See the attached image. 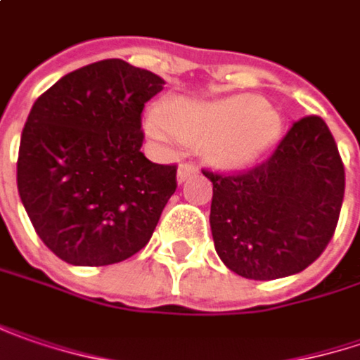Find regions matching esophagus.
<instances>
[{"instance_id": "1", "label": "esophagus", "mask_w": 360, "mask_h": 360, "mask_svg": "<svg viewBox=\"0 0 360 360\" xmlns=\"http://www.w3.org/2000/svg\"><path fill=\"white\" fill-rule=\"evenodd\" d=\"M192 174H196V168H194L192 164H182V166L178 168V182L182 184L188 176H192Z\"/></svg>"}]
</instances>
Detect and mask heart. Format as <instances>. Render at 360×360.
Instances as JSON below:
<instances>
[{"instance_id":"obj_1","label":"heart","mask_w":360,"mask_h":360,"mask_svg":"<svg viewBox=\"0 0 360 360\" xmlns=\"http://www.w3.org/2000/svg\"><path fill=\"white\" fill-rule=\"evenodd\" d=\"M148 134L160 141L202 146L221 168L251 166L281 134V117L261 97L233 95L205 103H180L170 111L155 107L146 121Z\"/></svg>"}]
</instances>
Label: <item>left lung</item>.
I'll list each match as a JSON object with an SVG mask.
<instances>
[{
  "instance_id": "8db88e82",
  "label": "left lung",
  "mask_w": 360,
  "mask_h": 360,
  "mask_svg": "<svg viewBox=\"0 0 360 360\" xmlns=\"http://www.w3.org/2000/svg\"><path fill=\"white\" fill-rule=\"evenodd\" d=\"M202 174L212 182L214 249L237 276L267 281L300 274L333 239L345 166L322 117L296 121L251 170Z\"/></svg>"
}]
</instances>
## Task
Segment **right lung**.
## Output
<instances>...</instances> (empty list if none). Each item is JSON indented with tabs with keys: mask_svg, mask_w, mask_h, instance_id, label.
Segmentation results:
<instances>
[{
	"mask_svg": "<svg viewBox=\"0 0 360 360\" xmlns=\"http://www.w3.org/2000/svg\"><path fill=\"white\" fill-rule=\"evenodd\" d=\"M164 79L109 58L42 93L22 131L18 192L44 245L66 263L99 267L152 239L176 192V166L139 152L141 111Z\"/></svg>",
	"mask_w": 360,
	"mask_h": 360,
	"instance_id": "add662e5",
	"label": "right lung"
}]
</instances>
